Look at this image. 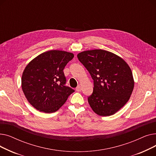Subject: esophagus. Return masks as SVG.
Segmentation results:
<instances>
[{
	"label": "esophagus",
	"mask_w": 156,
	"mask_h": 156,
	"mask_svg": "<svg viewBox=\"0 0 156 156\" xmlns=\"http://www.w3.org/2000/svg\"><path fill=\"white\" fill-rule=\"evenodd\" d=\"M81 90V87L79 85V86H78L76 88V91H77V92H80Z\"/></svg>",
	"instance_id": "1"
}]
</instances>
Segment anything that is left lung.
<instances>
[{"mask_svg": "<svg viewBox=\"0 0 156 156\" xmlns=\"http://www.w3.org/2000/svg\"><path fill=\"white\" fill-rule=\"evenodd\" d=\"M94 80L92 94L88 102L98 115L109 116L126 104L134 88L133 74L128 64L112 52L86 51L77 55Z\"/></svg>", "mask_w": 156, "mask_h": 156, "instance_id": "1", "label": "left lung"}]
</instances>
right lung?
Returning a JSON list of instances; mask_svg holds the SVG:
<instances>
[{"label":"right lung","mask_w":156,"mask_h":156,"mask_svg":"<svg viewBox=\"0 0 156 156\" xmlns=\"http://www.w3.org/2000/svg\"><path fill=\"white\" fill-rule=\"evenodd\" d=\"M74 54L63 51L45 52L31 60L21 78L23 92L30 104L40 112L58 110L75 92L65 86L63 69Z\"/></svg>","instance_id":"right-lung-1"}]
</instances>
